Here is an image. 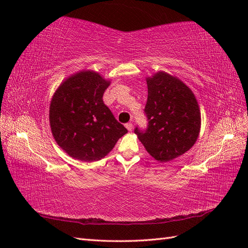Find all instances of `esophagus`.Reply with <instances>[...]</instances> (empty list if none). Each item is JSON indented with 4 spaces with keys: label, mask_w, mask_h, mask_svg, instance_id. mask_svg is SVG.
I'll use <instances>...</instances> for the list:
<instances>
[{
    "label": "esophagus",
    "mask_w": 248,
    "mask_h": 248,
    "mask_svg": "<svg viewBox=\"0 0 248 248\" xmlns=\"http://www.w3.org/2000/svg\"><path fill=\"white\" fill-rule=\"evenodd\" d=\"M125 128L128 129V131H132V129H133V124H131V123H128V124H125Z\"/></svg>",
    "instance_id": "esophagus-1"
}]
</instances>
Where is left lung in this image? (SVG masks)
<instances>
[{
    "label": "left lung",
    "instance_id": "obj_1",
    "mask_svg": "<svg viewBox=\"0 0 248 248\" xmlns=\"http://www.w3.org/2000/svg\"><path fill=\"white\" fill-rule=\"evenodd\" d=\"M148 128L134 130L147 152L161 163L182 155L196 143L202 125L196 97L180 78L164 71L146 78Z\"/></svg>",
    "mask_w": 248,
    "mask_h": 248
}]
</instances>
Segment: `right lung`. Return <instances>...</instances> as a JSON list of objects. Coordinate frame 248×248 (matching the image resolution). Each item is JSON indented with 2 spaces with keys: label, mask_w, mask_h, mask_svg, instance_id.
I'll return each mask as SVG.
<instances>
[{
  "label": "right lung",
  "mask_w": 248,
  "mask_h": 248,
  "mask_svg": "<svg viewBox=\"0 0 248 248\" xmlns=\"http://www.w3.org/2000/svg\"><path fill=\"white\" fill-rule=\"evenodd\" d=\"M109 84L96 71L82 70L62 82L51 99L52 135L73 159L101 160L128 132L102 100Z\"/></svg>",
  "instance_id": "right-lung-1"
}]
</instances>
